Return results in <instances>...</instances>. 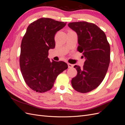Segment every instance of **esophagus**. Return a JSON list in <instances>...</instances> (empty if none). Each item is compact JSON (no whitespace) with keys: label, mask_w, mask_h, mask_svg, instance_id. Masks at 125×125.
I'll return each instance as SVG.
<instances>
[{"label":"esophagus","mask_w":125,"mask_h":125,"mask_svg":"<svg viewBox=\"0 0 125 125\" xmlns=\"http://www.w3.org/2000/svg\"><path fill=\"white\" fill-rule=\"evenodd\" d=\"M68 68H73V64H71V63H68Z\"/></svg>","instance_id":"1"}]
</instances>
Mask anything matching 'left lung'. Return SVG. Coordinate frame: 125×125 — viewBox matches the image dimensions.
Masks as SVG:
<instances>
[{"label": "left lung", "mask_w": 125, "mask_h": 125, "mask_svg": "<svg viewBox=\"0 0 125 125\" xmlns=\"http://www.w3.org/2000/svg\"><path fill=\"white\" fill-rule=\"evenodd\" d=\"M69 27L77 33V51L86 59L82 68L75 65L77 74L71 80L73 88L82 93L96 89L103 81L110 62V46L105 33L95 24L71 22Z\"/></svg>", "instance_id": "1"}]
</instances>
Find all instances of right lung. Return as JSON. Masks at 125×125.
<instances>
[{"label":"right lung","instance_id":"obj_1","mask_svg":"<svg viewBox=\"0 0 125 125\" xmlns=\"http://www.w3.org/2000/svg\"><path fill=\"white\" fill-rule=\"evenodd\" d=\"M66 22L42 18L26 30L21 45L20 66L22 76L30 89L44 93L53 86L58 75L68 68L62 61L51 62L48 51L55 46V35Z\"/></svg>","mask_w":125,"mask_h":125}]
</instances>
